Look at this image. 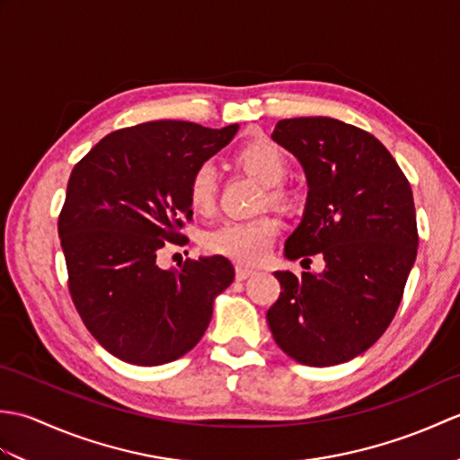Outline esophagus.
Segmentation results:
<instances>
[{"label": "esophagus", "instance_id": "34e87169", "mask_svg": "<svg viewBox=\"0 0 460 460\" xmlns=\"http://www.w3.org/2000/svg\"><path fill=\"white\" fill-rule=\"evenodd\" d=\"M252 275H255V270L245 269V267H235V279L237 280H247Z\"/></svg>", "mask_w": 460, "mask_h": 460}]
</instances>
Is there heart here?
Masks as SVG:
<instances>
[{
    "label": "heart",
    "instance_id": "obj_1",
    "mask_svg": "<svg viewBox=\"0 0 460 460\" xmlns=\"http://www.w3.org/2000/svg\"><path fill=\"white\" fill-rule=\"evenodd\" d=\"M235 164L251 173L265 188V199L279 208H290L296 195L282 183L288 173V158L279 144L267 138L249 140L235 150ZM217 172L211 162L195 168L188 181L190 205L199 213H211L217 203ZM280 233L275 215L262 213L247 219H229L203 235V247L211 255H219L239 265H259L269 255L270 245Z\"/></svg>",
    "mask_w": 460,
    "mask_h": 460
}]
</instances>
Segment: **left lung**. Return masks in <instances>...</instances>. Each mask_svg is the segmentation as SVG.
Instances as JSON below:
<instances>
[{"mask_svg":"<svg viewBox=\"0 0 460 460\" xmlns=\"http://www.w3.org/2000/svg\"><path fill=\"white\" fill-rule=\"evenodd\" d=\"M272 140L305 165V219L287 257L322 275L279 270L280 295L267 312L272 338L298 364H344L374 346L392 324L417 257L411 185L376 136L326 116L277 124Z\"/></svg>","mask_w":460,"mask_h":460,"instance_id":"obj_1","label":"left lung"}]
</instances>
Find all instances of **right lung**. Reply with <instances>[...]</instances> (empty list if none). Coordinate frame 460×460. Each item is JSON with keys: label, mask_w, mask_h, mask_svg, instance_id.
Returning <instances> with one entry per match:
<instances>
[{"label": "right lung", "mask_w": 460, "mask_h": 460, "mask_svg": "<svg viewBox=\"0 0 460 460\" xmlns=\"http://www.w3.org/2000/svg\"><path fill=\"white\" fill-rule=\"evenodd\" d=\"M237 128L144 122L104 136L73 168L58 213L68 295L119 359L162 366L188 354L208 330L213 298L235 279L219 255L185 259L180 270L160 269L155 257L168 243H190V175Z\"/></svg>", "instance_id": "obj_1"}]
</instances>
